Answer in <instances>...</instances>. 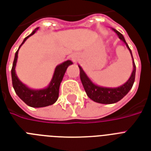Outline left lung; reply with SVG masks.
Segmentation results:
<instances>
[{
	"instance_id": "8db88e82",
	"label": "left lung",
	"mask_w": 151,
	"mask_h": 151,
	"mask_svg": "<svg viewBox=\"0 0 151 151\" xmlns=\"http://www.w3.org/2000/svg\"><path fill=\"white\" fill-rule=\"evenodd\" d=\"M113 30L118 35L119 38L122 41H124V43L126 45L127 48H129V52H130L132 56L131 49L129 48V45H128V44L126 43V41L124 40L123 35L115 29H113ZM132 59H133V57H132ZM132 63H133V71L132 73L131 77L125 84H124V85L118 88H103L94 85L88 79V78L86 76L85 72L83 71L81 67L79 66L81 81L83 87L85 88V92H86L88 96L92 100L95 101L96 103H103V104H110V103H117L119 100H121L130 91L132 85H133L134 81H135L136 64L134 63V59Z\"/></svg>"
}]
</instances>
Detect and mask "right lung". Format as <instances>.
I'll use <instances>...</instances> for the list:
<instances>
[{"label": "right lung", "mask_w": 151, "mask_h": 151, "mask_svg": "<svg viewBox=\"0 0 151 151\" xmlns=\"http://www.w3.org/2000/svg\"><path fill=\"white\" fill-rule=\"evenodd\" d=\"M37 29V28L32 32L31 34H29V36H27L24 39V41H22L21 45L24 43L29 37L33 35L36 32ZM21 45L19 46V48L21 47ZM19 49L17 50V52H15V59L13 61L12 68V86L14 88L15 93L27 105L32 106V107H44V106L52 105L53 103L56 102L58 97H59V85H60V83L63 80L64 73L66 72L69 65H70L73 63L70 60H67V61L64 62L57 66L55 68V70L52 81L47 88L42 90H32L28 88L26 85H23L19 80V78H17V76L15 74V68L16 62H17Z\"/></svg>", "instance_id": "1"}]
</instances>
